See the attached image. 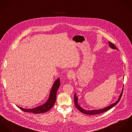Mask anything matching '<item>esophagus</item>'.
I'll use <instances>...</instances> for the list:
<instances>
[{"mask_svg": "<svg viewBox=\"0 0 132 132\" xmlns=\"http://www.w3.org/2000/svg\"><path fill=\"white\" fill-rule=\"evenodd\" d=\"M74 72L73 71H70L69 72H68V73H67V77L68 79H72L74 77Z\"/></svg>", "mask_w": 132, "mask_h": 132, "instance_id": "obj_1", "label": "esophagus"}]
</instances>
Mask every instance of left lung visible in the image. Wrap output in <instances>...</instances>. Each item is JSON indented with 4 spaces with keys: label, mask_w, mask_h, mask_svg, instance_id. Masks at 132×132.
I'll list each match as a JSON object with an SVG mask.
<instances>
[{
    "label": "left lung",
    "mask_w": 132,
    "mask_h": 132,
    "mask_svg": "<svg viewBox=\"0 0 132 132\" xmlns=\"http://www.w3.org/2000/svg\"><path fill=\"white\" fill-rule=\"evenodd\" d=\"M109 46L113 49H116L117 50V47H116V46L114 45V44H113V43H111V42H109ZM122 93H123V92H121V94L120 95V96L119 97V99H118L117 101L116 102L110 105V106H109L108 107H106V108H104L103 109H100V110H86L85 109H84L83 108H82L77 103V97L76 96V94H74V104H75V107L77 108V109H78V110L79 111H80L81 112L84 113V114H88V115H95V114H99V113H103L104 112H106L108 110H109V109H110L111 108H112L113 106H114L116 105H117L118 103L119 102V101H120L121 98V96L122 95Z\"/></svg>",
    "instance_id": "obj_1"
}]
</instances>
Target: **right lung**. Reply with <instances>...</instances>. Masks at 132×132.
Instances as JSON below:
<instances>
[{
    "mask_svg": "<svg viewBox=\"0 0 132 132\" xmlns=\"http://www.w3.org/2000/svg\"><path fill=\"white\" fill-rule=\"evenodd\" d=\"M60 86V78H58L54 84L52 89L50 92V97L47 101V102L45 103L44 104L40 106L39 107H37L34 108L32 109H24L23 108H21L18 106H17L21 110H23V111L27 112H32L33 113H44L48 110H50L54 106L55 103L56 102V96H57V92L58 90V89L59 88V87Z\"/></svg>",
    "mask_w": 132,
    "mask_h": 132,
    "instance_id": "1",
    "label": "right lung"
}]
</instances>
